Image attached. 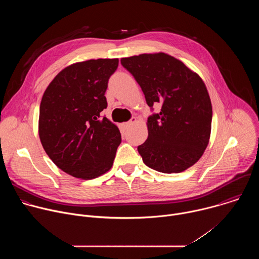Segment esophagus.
Returning a JSON list of instances; mask_svg holds the SVG:
<instances>
[{
    "label": "esophagus",
    "mask_w": 259,
    "mask_h": 259,
    "mask_svg": "<svg viewBox=\"0 0 259 259\" xmlns=\"http://www.w3.org/2000/svg\"><path fill=\"white\" fill-rule=\"evenodd\" d=\"M136 122H137L136 118H132L130 121L125 122V123H123L122 125H123V127H124V128H129L131 125H133V124H134V123H136Z\"/></svg>",
    "instance_id": "esophagus-1"
}]
</instances>
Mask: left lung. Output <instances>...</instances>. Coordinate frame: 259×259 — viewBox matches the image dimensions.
<instances>
[{"mask_svg":"<svg viewBox=\"0 0 259 259\" xmlns=\"http://www.w3.org/2000/svg\"><path fill=\"white\" fill-rule=\"evenodd\" d=\"M141 87L146 103L160 102L147 119V139L137 147L143 163L163 173H179L196 164L209 143L212 105L202 78L179 59L144 53L121 59Z\"/></svg>","mask_w":259,"mask_h":259,"instance_id":"left-lung-1","label":"left lung"}]
</instances>
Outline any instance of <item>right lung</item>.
Wrapping results in <instances>:
<instances>
[{"mask_svg": "<svg viewBox=\"0 0 259 259\" xmlns=\"http://www.w3.org/2000/svg\"><path fill=\"white\" fill-rule=\"evenodd\" d=\"M118 58L72 63L46 88L40 104L39 136L46 154L65 173L93 179L113 166L121 133L101 112Z\"/></svg>", "mask_w": 259, "mask_h": 259, "instance_id": "1", "label": "right lung"}]
</instances>
